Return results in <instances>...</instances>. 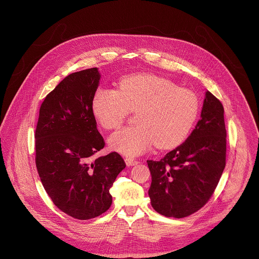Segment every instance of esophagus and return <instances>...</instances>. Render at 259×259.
Wrapping results in <instances>:
<instances>
[{
  "label": "esophagus",
  "mask_w": 259,
  "mask_h": 259,
  "mask_svg": "<svg viewBox=\"0 0 259 259\" xmlns=\"http://www.w3.org/2000/svg\"><path fill=\"white\" fill-rule=\"evenodd\" d=\"M124 160H125L126 165H136V164L140 163L139 160H137V159H135V158H132V157H125Z\"/></svg>",
  "instance_id": "1"
}]
</instances>
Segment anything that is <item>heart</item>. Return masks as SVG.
<instances>
[{
	"label": "heart",
	"mask_w": 259,
	"mask_h": 259,
	"mask_svg": "<svg viewBox=\"0 0 259 259\" xmlns=\"http://www.w3.org/2000/svg\"><path fill=\"white\" fill-rule=\"evenodd\" d=\"M198 108L191 91L153 74L122 76L117 90L98 89L92 100L93 113L106 130L118 128L131 111H137V124L114 133L109 140L113 150L126 155L144 153L154 145H179L196 119Z\"/></svg>",
	"instance_id": "obj_1"
}]
</instances>
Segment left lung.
<instances>
[{"instance_id": "obj_1", "label": "left lung", "mask_w": 259, "mask_h": 259, "mask_svg": "<svg viewBox=\"0 0 259 259\" xmlns=\"http://www.w3.org/2000/svg\"><path fill=\"white\" fill-rule=\"evenodd\" d=\"M221 101L206 92L201 117L185 143L160 160H148L151 206L167 218H186L212 196L225 167L226 130Z\"/></svg>"}]
</instances>
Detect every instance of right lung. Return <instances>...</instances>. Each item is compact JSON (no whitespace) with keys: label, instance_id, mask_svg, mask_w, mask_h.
<instances>
[{"label":"right lung","instance_id":"obj_1","mask_svg":"<svg viewBox=\"0 0 259 259\" xmlns=\"http://www.w3.org/2000/svg\"><path fill=\"white\" fill-rule=\"evenodd\" d=\"M100 77L97 68L66 76L41 103L35 132L36 166L45 190L59 209L80 221L110 208V188L125 167L115 151L95 157L106 146L92 111Z\"/></svg>","mask_w":259,"mask_h":259}]
</instances>
